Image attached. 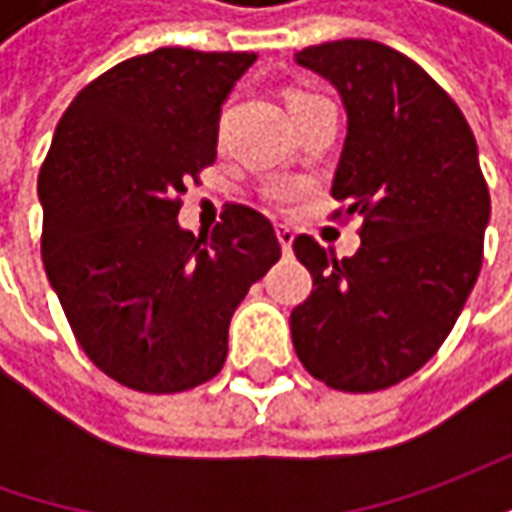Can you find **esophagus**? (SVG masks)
Returning a JSON list of instances; mask_svg holds the SVG:
<instances>
[{"label":"esophagus","instance_id":"1","mask_svg":"<svg viewBox=\"0 0 512 512\" xmlns=\"http://www.w3.org/2000/svg\"><path fill=\"white\" fill-rule=\"evenodd\" d=\"M276 236H279V245H282V250H285V253H293V230H290V227H279V233H276Z\"/></svg>","mask_w":512,"mask_h":512}]
</instances>
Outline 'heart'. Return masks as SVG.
Wrapping results in <instances>:
<instances>
[{
  "mask_svg": "<svg viewBox=\"0 0 512 512\" xmlns=\"http://www.w3.org/2000/svg\"><path fill=\"white\" fill-rule=\"evenodd\" d=\"M316 99H325V96H316V93H307V90H293V93H290V110L302 108V105H307V102H316ZM273 199H276V202H285L287 193L285 190H276V193H273Z\"/></svg>",
  "mask_w": 512,
  "mask_h": 512,
  "instance_id": "b5f03b06",
  "label": "heart"
}]
</instances>
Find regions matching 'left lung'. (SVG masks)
<instances>
[{"label": "left lung", "instance_id": "1", "mask_svg": "<svg viewBox=\"0 0 512 512\" xmlns=\"http://www.w3.org/2000/svg\"><path fill=\"white\" fill-rule=\"evenodd\" d=\"M296 62L342 93L333 219L362 216V247L336 259L296 236L313 290L293 307L290 336L313 379L373 393L413 376L456 325L482 270L490 193L464 113L413 59L339 39L299 50Z\"/></svg>", "mask_w": 512, "mask_h": 512}]
</instances>
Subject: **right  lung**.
I'll list each match as a JSON object with an SVG mask.
<instances>
[{
    "mask_svg": "<svg viewBox=\"0 0 512 512\" xmlns=\"http://www.w3.org/2000/svg\"><path fill=\"white\" fill-rule=\"evenodd\" d=\"M256 53L159 48L105 70L59 119L39 170L42 262L70 330L113 382L182 393L227 356L233 310L279 262L259 210L179 227L187 182L216 162L219 113Z\"/></svg>",
    "mask_w": 512,
    "mask_h": 512,
    "instance_id": "right-lung-1",
    "label": "right lung"
}]
</instances>
